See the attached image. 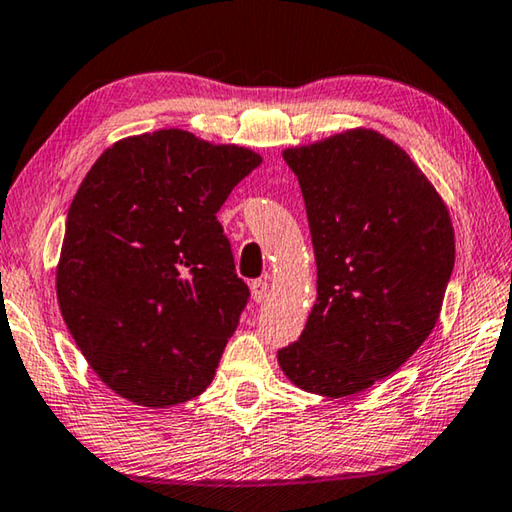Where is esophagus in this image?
<instances>
[{
  "instance_id": "esophagus-1",
  "label": "esophagus",
  "mask_w": 512,
  "mask_h": 512,
  "mask_svg": "<svg viewBox=\"0 0 512 512\" xmlns=\"http://www.w3.org/2000/svg\"><path fill=\"white\" fill-rule=\"evenodd\" d=\"M250 296L255 302H264L268 296V282L266 280H253L250 282Z\"/></svg>"
}]
</instances>
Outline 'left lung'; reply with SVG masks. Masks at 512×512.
I'll return each instance as SVG.
<instances>
[{"mask_svg": "<svg viewBox=\"0 0 512 512\" xmlns=\"http://www.w3.org/2000/svg\"><path fill=\"white\" fill-rule=\"evenodd\" d=\"M282 155L305 198L318 298L277 361L302 391L348 397L427 341L454 268L452 219L418 164L377 131Z\"/></svg>", "mask_w": 512, "mask_h": 512, "instance_id": "8db88e82", "label": "left lung"}]
</instances>
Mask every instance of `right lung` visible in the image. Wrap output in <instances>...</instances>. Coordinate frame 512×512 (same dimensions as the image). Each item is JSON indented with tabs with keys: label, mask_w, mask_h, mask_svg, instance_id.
<instances>
[{
	"label": "right lung",
	"mask_w": 512,
	"mask_h": 512,
	"mask_svg": "<svg viewBox=\"0 0 512 512\" xmlns=\"http://www.w3.org/2000/svg\"><path fill=\"white\" fill-rule=\"evenodd\" d=\"M259 162L169 128L112 144L83 178L56 293L69 334L117 395L164 409L212 384L250 298L216 212Z\"/></svg>",
	"instance_id": "add662e5"
}]
</instances>
